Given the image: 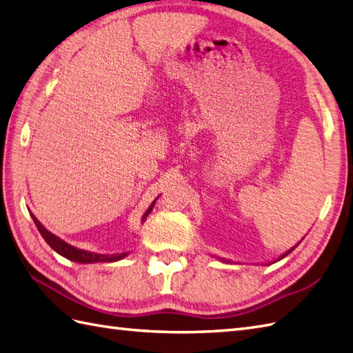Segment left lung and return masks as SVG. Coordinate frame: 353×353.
Masks as SVG:
<instances>
[{
	"label": "left lung",
	"instance_id": "1",
	"mask_svg": "<svg viewBox=\"0 0 353 353\" xmlns=\"http://www.w3.org/2000/svg\"><path fill=\"white\" fill-rule=\"evenodd\" d=\"M292 250H293V249H292ZM288 254H290V250H288V252H287V254H285V255H288ZM285 255H283V256H285Z\"/></svg>",
	"mask_w": 353,
	"mask_h": 353
}]
</instances>
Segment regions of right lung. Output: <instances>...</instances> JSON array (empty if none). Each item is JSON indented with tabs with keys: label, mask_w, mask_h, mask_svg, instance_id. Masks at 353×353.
Returning <instances> with one entry per match:
<instances>
[{
	"label": "right lung",
	"mask_w": 353,
	"mask_h": 353,
	"mask_svg": "<svg viewBox=\"0 0 353 353\" xmlns=\"http://www.w3.org/2000/svg\"><path fill=\"white\" fill-rule=\"evenodd\" d=\"M155 203V201H154ZM152 205L148 208V211L143 216V221L146 219V216L151 213V210L154 207ZM31 217H33V221L37 226L39 232L42 234V237L45 239V241L48 243V245L56 250L57 254L63 255L65 258H68V260L70 261H77V263H110V261H117V260H122L123 256H127L128 252H123V254H113V255H101V254H93V252H88V250H81V249H77L74 246L68 245L66 241H63L61 239H59L57 236H54V234H51L48 230H45V226H42V223L37 221V219L34 217V214H31Z\"/></svg>",
	"instance_id": "right-lung-1"
}]
</instances>
